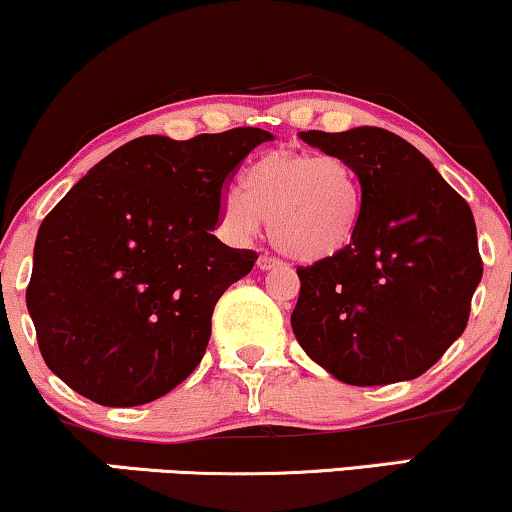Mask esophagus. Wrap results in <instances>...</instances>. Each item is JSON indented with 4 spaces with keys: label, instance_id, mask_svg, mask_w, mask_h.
Returning a JSON list of instances; mask_svg holds the SVG:
<instances>
[{
    "label": "esophagus",
    "instance_id": "obj_1",
    "mask_svg": "<svg viewBox=\"0 0 512 512\" xmlns=\"http://www.w3.org/2000/svg\"><path fill=\"white\" fill-rule=\"evenodd\" d=\"M256 266H258V270H263V273H266V270H273V268H280L282 263L277 261V258H273V256H261L256 261Z\"/></svg>",
    "mask_w": 512,
    "mask_h": 512
}]
</instances>
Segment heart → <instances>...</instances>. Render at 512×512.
Instances as JSON below:
<instances>
[{
  "instance_id": "heart-1",
  "label": "heart",
  "mask_w": 512,
  "mask_h": 512,
  "mask_svg": "<svg viewBox=\"0 0 512 512\" xmlns=\"http://www.w3.org/2000/svg\"><path fill=\"white\" fill-rule=\"evenodd\" d=\"M363 216V187L342 156L270 151L244 173L242 189H227L220 218L230 235L249 239L268 220L270 239L299 263L342 254Z\"/></svg>"
}]
</instances>
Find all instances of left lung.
Listing matches in <instances>:
<instances>
[{
	"label": "left lung",
	"instance_id": "obj_1",
	"mask_svg": "<svg viewBox=\"0 0 512 512\" xmlns=\"http://www.w3.org/2000/svg\"><path fill=\"white\" fill-rule=\"evenodd\" d=\"M299 137L351 163L363 216L342 254L296 270V342L353 387L415 380L463 334L482 280L468 201L425 154L384 128Z\"/></svg>",
	"mask_w": 512,
	"mask_h": 512
}]
</instances>
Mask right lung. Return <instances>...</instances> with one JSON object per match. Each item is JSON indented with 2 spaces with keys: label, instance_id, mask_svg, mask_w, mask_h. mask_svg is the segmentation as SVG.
I'll use <instances>...</instances> for the list:
<instances>
[{
  "label": "right lung",
  "instance_id": "obj_1",
  "mask_svg": "<svg viewBox=\"0 0 512 512\" xmlns=\"http://www.w3.org/2000/svg\"><path fill=\"white\" fill-rule=\"evenodd\" d=\"M268 130L137 137L42 220L25 304L44 363L102 406H142L197 368L216 301L256 254L213 235L225 180Z\"/></svg>",
  "mask_w": 512,
  "mask_h": 512
}]
</instances>
